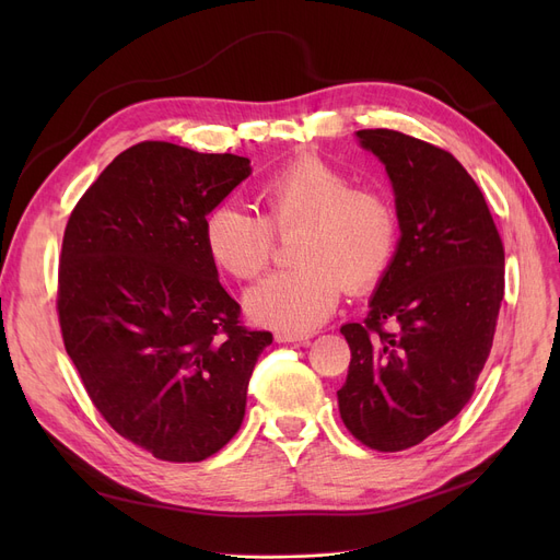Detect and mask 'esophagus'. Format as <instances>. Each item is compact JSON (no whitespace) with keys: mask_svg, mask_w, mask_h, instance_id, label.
<instances>
[{"mask_svg":"<svg viewBox=\"0 0 560 560\" xmlns=\"http://www.w3.org/2000/svg\"><path fill=\"white\" fill-rule=\"evenodd\" d=\"M277 342H300V345H308L311 336H298V334H277L275 336Z\"/></svg>","mask_w":560,"mask_h":560,"instance_id":"34e87169","label":"esophagus"}]
</instances>
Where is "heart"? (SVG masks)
<instances>
[{"label": "heart", "instance_id": "1", "mask_svg": "<svg viewBox=\"0 0 560 560\" xmlns=\"http://www.w3.org/2000/svg\"><path fill=\"white\" fill-rule=\"evenodd\" d=\"M258 218L222 203L203 220V245L218 268L238 281L258 279L272 262L277 238L295 236L290 260L247 295L258 322L285 334H306L349 295L372 290L390 270L399 245V215L378 188L317 154L290 159L254 188Z\"/></svg>", "mask_w": 560, "mask_h": 560}]
</instances>
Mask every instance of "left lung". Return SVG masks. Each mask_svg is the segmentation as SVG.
Segmentation results:
<instances>
[{"label":"left lung","mask_w":560,"mask_h":560,"mask_svg":"<svg viewBox=\"0 0 560 560\" xmlns=\"http://www.w3.org/2000/svg\"><path fill=\"white\" fill-rule=\"evenodd\" d=\"M359 138L388 170L401 238L365 319L340 329L351 361L338 406L359 443L401 452L477 390L504 300V243L450 152L393 129Z\"/></svg>","instance_id":"1"}]
</instances>
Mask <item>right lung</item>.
Returning a JSON list of instances; mask_svg holds the SVG:
<instances>
[{
  "label": "right lung",
  "instance_id": "1",
  "mask_svg": "<svg viewBox=\"0 0 560 560\" xmlns=\"http://www.w3.org/2000/svg\"><path fill=\"white\" fill-rule=\"evenodd\" d=\"M249 159L138 142L70 213L56 313L81 384L108 422L161 460L199 463L238 433L270 331L247 329L218 281L203 220Z\"/></svg>",
  "mask_w": 560,
  "mask_h": 560
}]
</instances>
